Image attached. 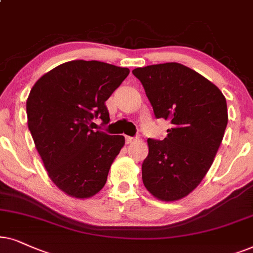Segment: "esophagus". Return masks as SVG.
<instances>
[{
  "label": "esophagus",
  "instance_id": "obj_1",
  "mask_svg": "<svg viewBox=\"0 0 253 253\" xmlns=\"http://www.w3.org/2000/svg\"><path fill=\"white\" fill-rule=\"evenodd\" d=\"M136 140H137L136 137H130V136H126V143H127V144H132V143L135 142Z\"/></svg>",
  "mask_w": 253,
  "mask_h": 253
}]
</instances>
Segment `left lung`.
Listing matches in <instances>:
<instances>
[{"mask_svg":"<svg viewBox=\"0 0 253 253\" xmlns=\"http://www.w3.org/2000/svg\"><path fill=\"white\" fill-rule=\"evenodd\" d=\"M133 74L156 118L172 124L166 139L147 141L143 184L158 200L183 199L201 183L220 148L228 124L225 97L206 77L181 63L147 66Z\"/></svg>","mask_w":253,"mask_h":253,"instance_id":"1","label":"left lung"}]
</instances>
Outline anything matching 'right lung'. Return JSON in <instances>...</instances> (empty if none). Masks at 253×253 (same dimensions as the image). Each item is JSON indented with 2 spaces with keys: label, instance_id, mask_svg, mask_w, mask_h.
<instances>
[{
  "label": "right lung",
  "instance_id": "1",
  "mask_svg": "<svg viewBox=\"0 0 253 253\" xmlns=\"http://www.w3.org/2000/svg\"><path fill=\"white\" fill-rule=\"evenodd\" d=\"M129 69L100 61L62 63L35 83L26 100L28 126L47 174L63 193L87 199L104 187L123 135L93 132L99 117L110 121L105 102Z\"/></svg>",
  "mask_w": 253,
  "mask_h": 253
}]
</instances>
